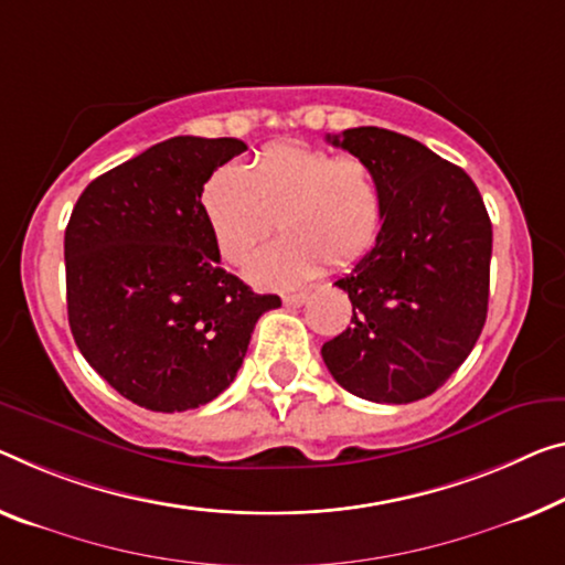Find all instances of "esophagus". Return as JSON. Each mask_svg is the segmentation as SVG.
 <instances>
[{
  "label": "esophagus",
  "mask_w": 565,
  "mask_h": 565,
  "mask_svg": "<svg viewBox=\"0 0 565 565\" xmlns=\"http://www.w3.org/2000/svg\"><path fill=\"white\" fill-rule=\"evenodd\" d=\"M308 300V295L306 292H295V295H285L282 298V302H285V308H300L302 302Z\"/></svg>",
  "instance_id": "34e87169"
}]
</instances>
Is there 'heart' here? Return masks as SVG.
I'll use <instances>...</instances> for the list:
<instances>
[{
  "mask_svg": "<svg viewBox=\"0 0 565 565\" xmlns=\"http://www.w3.org/2000/svg\"><path fill=\"white\" fill-rule=\"evenodd\" d=\"M202 214L224 263H247L257 288L288 290L308 282L323 263L349 267L369 253L384 224V186L361 156H335L308 143H273L242 167L216 169L202 186Z\"/></svg>",
  "mask_w": 565,
  "mask_h": 565,
  "instance_id": "obj_1",
  "label": "heart"
}]
</instances>
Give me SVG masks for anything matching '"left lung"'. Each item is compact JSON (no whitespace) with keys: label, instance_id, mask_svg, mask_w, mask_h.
Masks as SVG:
<instances>
[{"label":"left lung","instance_id":"obj_1","mask_svg":"<svg viewBox=\"0 0 565 565\" xmlns=\"http://www.w3.org/2000/svg\"><path fill=\"white\" fill-rule=\"evenodd\" d=\"M328 141L376 169L386 210L371 253L335 280L353 318L320 353L353 396L419 402L462 366L488 318V210L462 169L409 136L361 126Z\"/></svg>","mask_w":565,"mask_h":565}]
</instances>
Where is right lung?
<instances>
[{
  "mask_svg": "<svg viewBox=\"0 0 565 565\" xmlns=\"http://www.w3.org/2000/svg\"><path fill=\"white\" fill-rule=\"evenodd\" d=\"M237 138L177 136L90 181L65 230L67 320L120 396L186 412L227 388L259 316L280 308L220 267L202 186Z\"/></svg>",
  "mask_w": 565,
  "mask_h": 565,
  "instance_id": "obj_1",
  "label": "right lung"
}]
</instances>
